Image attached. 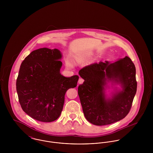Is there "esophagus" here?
I'll return each mask as SVG.
<instances>
[{
  "label": "esophagus",
  "mask_w": 153,
  "mask_h": 153,
  "mask_svg": "<svg viewBox=\"0 0 153 153\" xmlns=\"http://www.w3.org/2000/svg\"><path fill=\"white\" fill-rule=\"evenodd\" d=\"M78 82H79V84H82L84 82V79L82 78H79Z\"/></svg>",
  "instance_id": "obj_1"
}]
</instances>
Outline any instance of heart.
<instances>
[{
  "label": "heart",
  "mask_w": 153,
  "mask_h": 153,
  "mask_svg": "<svg viewBox=\"0 0 153 153\" xmlns=\"http://www.w3.org/2000/svg\"><path fill=\"white\" fill-rule=\"evenodd\" d=\"M82 59V58H81V57H77V58H76V61H81V60ZM66 65L68 66H71V64L69 62H66Z\"/></svg>",
  "instance_id": "1"
}]
</instances>
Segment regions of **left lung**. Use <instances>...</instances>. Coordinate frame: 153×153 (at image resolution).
<instances>
[{
  "mask_svg": "<svg viewBox=\"0 0 153 153\" xmlns=\"http://www.w3.org/2000/svg\"><path fill=\"white\" fill-rule=\"evenodd\" d=\"M135 67L126 56L115 62H100L86 66L79 71L85 81L78 87V95L84 115L96 126H105L125 118L131 108L137 83ZM107 80L122 85L123 90L106 100L103 92Z\"/></svg>",
  "mask_w": 153,
  "mask_h": 153,
  "instance_id": "1",
  "label": "left lung"
}]
</instances>
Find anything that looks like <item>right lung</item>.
<instances>
[{
    "label": "right lung",
    "mask_w": 153,
    "mask_h": 153,
    "mask_svg": "<svg viewBox=\"0 0 153 153\" xmlns=\"http://www.w3.org/2000/svg\"><path fill=\"white\" fill-rule=\"evenodd\" d=\"M57 49L32 51L21 64L16 79L21 106L28 115L42 122H52L61 115L66 91L76 87L78 75L66 78L60 74L62 63Z\"/></svg>",
    "instance_id": "1"
}]
</instances>
